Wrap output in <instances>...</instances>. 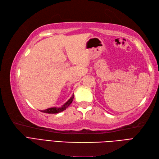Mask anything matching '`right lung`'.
I'll return each mask as SVG.
<instances>
[{"label": "right lung", "instance_id": "add662e5", "mask_svg": "<svg viewBox=\"0 0 159 159\" xmlns=\"http://www.w3.org/2000/svg\"><path fill=\"white\" fill-rule=\"evenodd\" d=\"M73 98H74V94H73V96L69 98L68 101L66 102V103L64 105H62L61 107H50V108L45 109V110H41V111L43 112V113H47V114H58V113H59V112H61L62 111L65 110V109L69 106L70 104L72 103V101L73 100Z\"/></svg>", "mask_w": 159, "mask_h": 159}]
</instances>
